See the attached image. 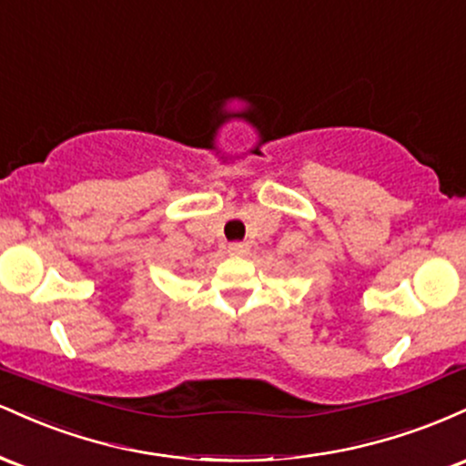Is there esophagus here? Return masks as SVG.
<instances>
[{"instance_id":"1","label":"esophagus","mask_w":466,"mask_h":466,"mask_svg":"<svg viewBox=\"0 0 466 466\" xmlns=\"http://www.w3.org/2000/svg\"><path fill=\"white\" fill-rule=\"evenodd\" d=\"M248 249H249V245L248 243H240V240H234V243H229L228 245V251L232 256H243V254H248Z\"/></svg>"}]
</instances>
